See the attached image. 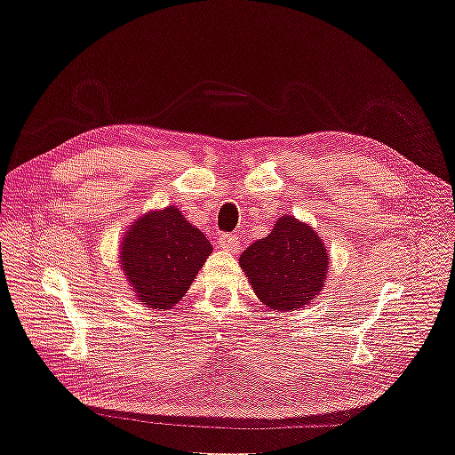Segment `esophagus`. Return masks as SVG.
Listing matches in <instances>:
<instances>
[{"mask_svg": "<svg viewBox=\"0 0 455 455\" xmlns=\"http://www.w3.org/2000/svg\"><path fill=\"white\" fill-rule=\"evenodd\" d=\"M218 246L228 252H237L239 251V237L233 235V233H220L218 235Z\"/></svg>", "mask_w": 455, "mask_h": 455, "instance_id": "34e87169", "label": "esophagus"}]
</instances>
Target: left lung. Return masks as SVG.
I'll return each instance as SVG.
<instances>
[{"label": "left lung", "mask_w": 455, "mask_h": 455, "mask_svg": "<svg viewBox=\"0 0 455 455\" xmlns=\"http://www.w3.org/2000/svg\"><path fill=\"white\" fill-rule=\"evenodd\" d=\"M239 264L261 304L294 311L321 292L328 275V252L313 228L283 216L267 237L241 254Z\"/></svg>", "instance_id": "obj_1"}]
</instances>
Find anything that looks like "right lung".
<instances>
[{
	"label": "right lung",
	"instance_id": "1",
	"mask_svg": "<svg viewBox=\"0 0 455 455\" xmlns=\"http://www.w3.org/2000/svg\"><path fill=\"white\" fill-rule=\"evenodd\" d=\"M212 244L174 206L148 212L129 228L121 267L148 307L171 309L188 292Z\"/></svg>",
	"mask_w": 455,
	"mask_h": 455
}]
</instances>
